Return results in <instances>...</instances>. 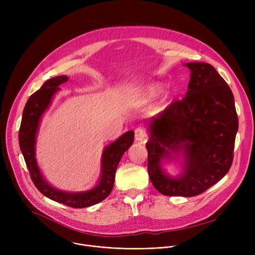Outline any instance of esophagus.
Listing matches in <instances>:
<instances>
[{"label":"esophagus","instance_id":"1","mask_svg":"<svg viewBox=\"0 0 255 255\" xmlns=\"http://www.w3.org/2000/svg\"><path fill=\"white\" fill-rule=\"evenodd\" d=\"M135 139L136 141H139V142H142L146 139V133H145L143 128L138 127L135 129Z\"/></svg>","mask_w":255,"mask_h":255}]
</instances>
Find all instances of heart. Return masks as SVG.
I'll return each mask as SVG.
<instances>
[{
	"label": "heart",
	"instance_id": "obj_1",
	"mask_svg": "<svg viewBox=\"0 0 255 255\" xmlns=\"http://www.w3.org/2000/svg\"><path fill=\"white\" fill-rule=\"evenodd\" d=\"M160 91V88L157 86V85H151L149 87L146 88V94L149 96V97H154L156 96Z\"/></svg>",
	"mask_w": 255,
	"mask_h": 255
}]
</instances>
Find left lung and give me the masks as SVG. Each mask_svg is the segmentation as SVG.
Listing matches in <instances>:
<instances>
[{
    "mask_svg": "<svg viewBox=\"0 0 255 255\" xmlns=\"http://www.w3.org/2000/svg\"><path fill=\"white\" fill-rule=\"evenodd\" d=\"M191 70L186 97L148 122L147 170L154 188L169 197H194L218 183L233 161L238 117L231 89L206 62L185 64ZM182 160L176 177L162 167Z\"/></svg>",
    "mask_w": 255,
    "mask_h": 255,
    "instance_id": "1",
    "label": "left lung"
}]
</instances>
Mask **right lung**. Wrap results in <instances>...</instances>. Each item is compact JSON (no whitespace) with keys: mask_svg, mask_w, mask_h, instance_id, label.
<instances>
[{"mask_svg":"<svg viewBox=\"0 0 255 255\" xmlns=\"http://www.w3.org/2000/svg\"><path fill=\"white\" fill-rule=\"evenodd\" d=\"M66 76H58L46 81L28 99L24 108L19 130V144L35 187L45 197L72 208H87L105 200L113 190L117 166L124 152L134 141V131L130 130L105 147L101 158V176L98 184L85 192H64L52 187L44 178L36 159V137L41 118L49 108L59 86L66 83Z\"/></svg>","mask_w":255,"mask_h":255,"instance_id":"obj_1","label":"right lung"}]
</instances>
